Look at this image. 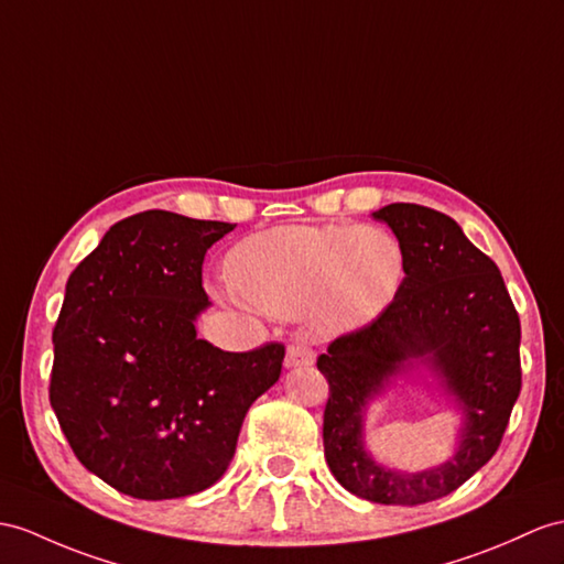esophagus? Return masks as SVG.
Masks as SVG:
<instances>
[{"mask_svg":"<svg viewBox=\"0 0 564 564\" xmlns=\"http://www.w3.org/2000/svg\"><path fill=\"white\" fill-rule=\"evenodd\" d=\"M313 361H315V351L308 345H292L284 356L286 368H304V366H311Z\"/></svg>","mask_w":564,"mask_h":564,"instance_id":"34e87169","label":"esophagus"}]
</instances>
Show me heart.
Masks as SVG:
<instances>
[{
	"label": "heart",
	"mask_w": 564,
	"mask_h": 564,
	"mask_svg": "<svg viewBox=\"0 0 564 564\" xmlns=\"http://www.w3.org/2000/svg\"><path fill=\"white\" fill-rule=\"evenodd\" d=\"M227 272L243 301L284 318L304 313L315 333L335 337L392 306L406 258L397 237L376 225H290L243 239Z\"/></svg>",
	"instance_id": "obj_1"
}]
</instances>
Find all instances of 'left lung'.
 <instances>
[{
    "instance_id": "1",
    "label": "left lung",
    "mask_w": 564,
    "mask_h": 564,
    "mask_svg": "<svg viewBox=\"0 0 564 564\" xmlns=\"http://www.w3.org/2000/svg\"><path fill=\"white\" fill-rule=\"evenodd\" d=\"M406 258L392 306L318 356L329 386L323 445L329 471L354 496L380 505H423L449 496L496 455L521 390L519 315L492 260L455 219L416 203L373 213ZM425 365L463 411L460 447L416 475L378 465L362 443L365 406L393 379Z\"/></svg>"
}]
</instances>
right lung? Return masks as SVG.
Returning <instances> with one entry per match:
<instances>
[{
	"label": "right lung",
	"instance_id": "1",
	"mask_svg": "<svg viewBox=\"0 0 564 564\" xmlns=\"http://www.w3.org/2000/svg\"><path fill=\"white\" fill-rule=\"evenodd\" d=\"M237 225L145 210L109 227L68 274L50 404L78 462L123 496L186 498L235 457L246 411L280 380L284 347L198 339L203 258Z\"/></svg>",
	"mask_w": 564,
	"mask_h": 564
}]
</instances>
